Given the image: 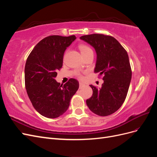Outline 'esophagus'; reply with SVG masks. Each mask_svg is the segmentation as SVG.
Masks as SVG:
<instances>
[{"label": "esophagus", "instance_id": "34e87169", "mask_svg": "<svg viewBox=\"0 0 157 157\" xmlns=\"http://www.w3.org/2000/svg\"><path fill=\"white\" fill-rule=\"evenodd\" d=\"M84 86V83H82L81 82H79V88H81Z\"/></svg>", "mask_w": 157, "mask_h": 157}]
</instances>
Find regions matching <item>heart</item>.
<instances>
[{"instance_id":"b5f03b06","label":"heart","mask_w":157,"mask_h":157,"mask_svg":"<svg viewBox=\"0 0 157 157\" xmlns=\"http://www.w3.org/2000/svg\"><path fill=\"white\" fill-rule=\"evenodd\" d=\"M78 48H79V50H80V52H81V54H82L83 56H86L87 54H88L90 53H93V51H92V48H90V47L89 46H88L87 44H80L78 45ZM76 75H77V77L78 78H80V79L82 78V75L79 73H76Z\"/></svg>"}]
</instances>
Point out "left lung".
<instances>
[{
    "label": "left lung",
    "instance_id": "8db88e82",
    "mask_svg": "<svg viewBox=\"0 0 157 157\" xmlns=\"http://www.w3.org/2000/svg\"><path fill=\"white\" fill-rule=\"evenodd\" d=\"M80 39L96 50L95 73L103 76L101 88L90 85L92 97L86 100L90 110L101 117L116 112L124 103L132 78V69L126 50L115 38L103 34L84 35Z\"/></svg>",
    "mask_w": 157,
    "mask_h": 157
}]
</instances>
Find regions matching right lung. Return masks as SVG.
<instances>
[{
    "label": "right lung",
    "mask_w": 157,
    "mask_h": 157,
    "mask_svg": "<svg viewBox=\"0 0 157 157\" xmlns=\"http://www.w3.org/2000/svg\"><path fill=\"white\" fill-rule=\"evenodd\" d=\"M75 35H50L38 43L28 56L25 67V86L35 110L49 118H58L67 110L77 91L78 82L70 78L64 85L56 82L63 66L64 52Z\"/></svg>",
    "instance_id": "add662e5"
}]
</instances>
